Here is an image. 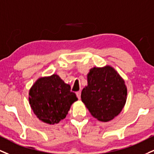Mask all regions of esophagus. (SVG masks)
Masks as SVG:
<instances>
[{
    "instance_id": "esophagus-1",
    "label": "esophagus",
    "mask_w": 154,
    "mask_h": 154,
    "mask_svg": "<svg viewBox=\"0 0 154 154\" xmlns=\"http://www.w3.org/2000/svg\"><path fill=\"white\" fill-rule=\"evenodd\" d=\"M76 95H77V97H78L79 100L80 99V97H81V92L80 91H78V92H76Z\"/></svg>"
}]
</instances>
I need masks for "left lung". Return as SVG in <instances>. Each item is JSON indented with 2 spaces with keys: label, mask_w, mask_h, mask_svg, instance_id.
I'll return each instance as SVG.
<instances>
[{
  "label": "left lung",
  "mask_w": 154,
  "mask_h": 154,
  "mask_svg": "<svg viewBox=\"0 0 154 154\" xmlns=\"http://www.w3.org/2000/svg\"><path fill=\"white\" fill-rule=\"evenodd\" d=\"M81 99L94 118L110 121L121 112L126 102L125 81L110 66L92 68Z\"/></svg>",
  "instance_id": "8db88e82"
}]
</instances>
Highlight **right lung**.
<instances>
[{"label":"right lung","instance_id":"add662e5","mask_svg":"<svg viewBox=\"0 0 154 154\" xmlns=\"http://www.w3.org/2000/svg\"><path fill=\"white\" fill-rule=\"evenodd\" d=\"M71 87L57 75L40 77L29 90V104L38 119L49 124L58 123L66 118L77 101Z\"/></svg>","mask_w":154,"mask_h":154}]
</instances>
